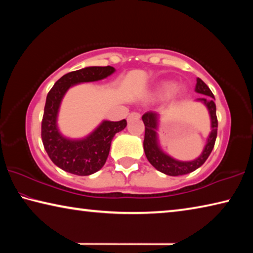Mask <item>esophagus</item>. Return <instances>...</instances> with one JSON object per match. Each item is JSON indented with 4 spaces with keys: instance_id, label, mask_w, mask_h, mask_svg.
<instances>
[{
    "instance_id": "1",
    "label": "esophagus",
    "mask_w": 253,
    "mask_h": 253,
    "mask_svg": "<svg viewBox=\"0 0 253 253\" xmlns=\"http://www.w3.org/2000/svg\"><path fill=\"white\" fill-rule=\"evenodd\" d=\"M132 118L138 119V118H140V115L138 113H131V114H129V116H128V119H132Z\"/></svg>"
}]
</instances>
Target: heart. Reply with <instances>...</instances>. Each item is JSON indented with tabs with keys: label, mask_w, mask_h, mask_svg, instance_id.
Masks as SVG:
<instances>
[{
	"label": "heart",
	"mask_w": 253,
	"mask_h": 253,
	"mask_svg": "<svg viewBox=\"0 0 253 253\" xmlns=\"http://www.w3.org/2000/svg\"><path fill=\"white\" fill-rule=\"evenodd\" d=\"M184 92H185V88L182 87V85L175 87V84L173 81H161L152 90L151 97L163 98L169 96V98H178L182 97Z\"/></svg>",
	"instance_id": "1"
}]
</instances>
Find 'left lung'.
Listing matches in <instances>:
<instances>
[{
  "instance_id": "1",
  "label": "left lung",
  "mask_w": 253,
  "mask_h": 253,
  "mask_svg": "<svg viewBox=\"0 0 253 253\" xmlns=\"http://www.w3.org/2000/svg\"><path fill=\"white\" fill-rule=\"evenodd\" d=\"M195 91L198 93H202L208 97L198 98V101L203 102L209 110L210 118H211V132L208 137L207 145L203 149L201 155L193 161L182 162L170 157L168 154L162 151L158 144V121H160V115L154 111L143 115V122L145 125V138H144V152L146 155L148 162L155 168L157 170L164 173L169 176H178V175H185L191 172H194L200 166L204 164L208 157L211 154L212 149L215 144L216 135H217V118H216V106L214 104V98L212 91L200 78L196 79Z\"/></svg>"
}]
</instances>
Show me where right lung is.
Masks as SVG:
<instances>
[{
	"label": "right lung",
	"mask_w": 253,
	"mask_h": 253,
	"mask_svg": "<svg viewBox=\"0 0 253 253\" xmlns=\"http://www.w3.org/2000/svg\"><path fill=\"white\" fill-rule=\"evenodd\" d=\"M115 72V68L87 67L62 76L46 96L41 125L42 143L50 160L68 173L87 176L99 170L109 155L114 136L127 126L126 119L121 122L104 121L91 134L81 139L62 136L57 125L58 113L63 96L72 85L105 79Z\"/></svg>",
	"instance_id": "add662e5"
}]
</instances>
